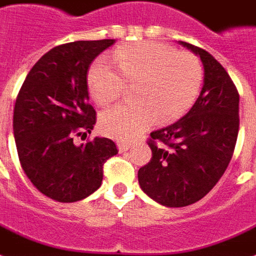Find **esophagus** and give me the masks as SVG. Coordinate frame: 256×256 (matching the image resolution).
Masks as SVG:
<instances>
[{
	"instance_id": "34e87169",
	"label": "esophagus",
	"mask_w": 256,
	"mask_h": 256,
	"mask_svg": "<svg viewBox=\"0 0 256 256\" xmlns=\"http://www.w3.org/2000/svg\"><path fill=\"white\" fill-rule=\"evenodd\" d=\"M118 152H126V150H130V144H126V142H118Z\"/></svg>"
}]
</instances>
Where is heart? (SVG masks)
<instances>
[{"label": "heart", "instance_id": "obj_1", "mask_svg": "<svg viewBox=\"0 0 256 256\" xmlns=\"http://www.w3.org/2000/svg\"><path fill=\"white\" fill-rule=\"evenodd\" d=\"M112 62L98 58L86 76L89 92L100 106L118 100L126 82H136L134 104H122L101 114V130L110 138L130 142L158 122L183 116L199 94L203 68L190 52L163 44L142 41L118 48Z\"/></svg>", "mask_w": 256, "mask_h": 256}]
</instances>
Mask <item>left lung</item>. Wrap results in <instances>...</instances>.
Segmentation results:
<instances>
[{
	"instance_id": "left-lung-1",
	"label": "left lung",
	"mask_w": 256,
	"mask_h": 256,
	"mask_svg": "<svg viewBox=\"0 0 256 256\" xmlns=\"http://www.w3.org/2000/svg\"><path fill=\"white\" fill-rule=\"evenodd\" d=\"M179 44L200 57L203 88L183 118L150 134L152 158L138 172L142 191L166 207L196 203L215 187L239 130V93L228 73L202 48Z\"/></svg>"
}]
</instances>
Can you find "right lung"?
<instances>
[{
  "label": "right lung",
  "mask_w": 256,
  "mask_h": 256,
  "mask_svg": "<svg viewBox=\"0 0 256 256\" xmlns=\"http://www.w3.org/2000/svg\"><path fill=\"white\" fill-rule=\"evenodd\" d=\"M114 40L74 41L53 48L28 73L13 112L20 163L33 186L48 198L73 203L98 190L102 166L118 154L112 140L90 134L96 112L89 104V65Z\"/></svg>",
  "instance_id": "1"
}]
</instances>
